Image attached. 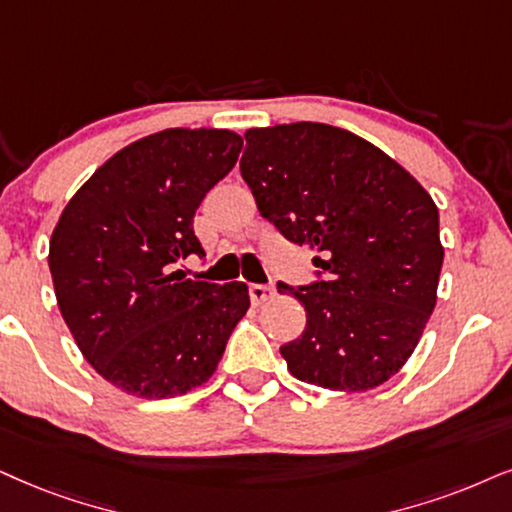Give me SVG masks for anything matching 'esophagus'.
<instances>
[{
	"label": "esophagus",
	"mask_w": 512,
	"mask_h": 512,
	"mask_svg": "<svg viewBox=\"0 0 512 512\" xmlns=\"http://www.w3.org/2000/svg\"><path fill=\"white\" fill-rule=\"evenodd\" d=\"M248 293H250V300L255 302V304H262V302H267L269 297H274V286H262V283H250V288H248Z\"/></svg>",
	"instance_id": "1"
}]
</instances>
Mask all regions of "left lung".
Masks as SVG:
<instances>
[{
	"instance_id": "obj_1",
	"label": "left lung",
	"mask_w": 512,
	"mask_h": 512,
	"mask_svg": "<svg viewBox=\"0 0 512 512\" xmlns=\"http://www.w3.org/2000/svg\"><path fill=\"white\" fill-rule=\"evenodd\" d=\"M241 174L262 217L319 252V281L278 283L307 326L281 347L297 380L364 392L416 349L437 302L444 248L430 193L347 129L293 122L245 132Z\"/></svg>"
}]
</instances>
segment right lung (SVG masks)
Returning <instances> with one entry per match:
<instances>
[{
  "label": "right lung",
  "mask_w": 512,
  "mask_h": 512,
  "mask_svg": "<svg viewBox=\"0 0 512 512\" xmlns=\"http://www.w3.org/2000/svg\"><path fill=\"white\" fill-rule=\"evenodd\" d=\"M241 148L229 129H163L106 160L61 212L49 243L58 309L122 392L167 399L208 383L248 312L245 283L174 271L205 255L193 217Z\"/></svg>",
  "instance_id": "1"
}]
</instances>
